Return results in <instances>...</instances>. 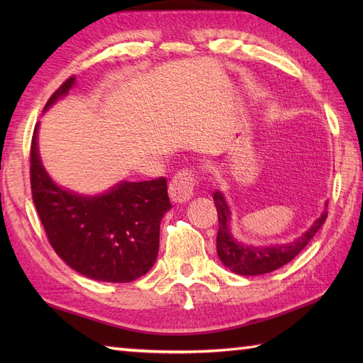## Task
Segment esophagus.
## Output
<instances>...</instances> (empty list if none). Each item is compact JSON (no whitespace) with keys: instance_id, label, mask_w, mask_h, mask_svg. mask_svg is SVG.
<instances>
[{"instance_id":"esophagus-1","label":"esophagus","mask_w":363,"mask_h":363,"mask_svg":"<svg viewBox=\"0 0 363 363\" xmlns=\"http://www.w3.org/2000/svg\"><path fill=\"white\" fill-rule=\"evenodd\" d=\"M196 184L195 173L191 169H181L177 172L173 179L169 181L168 194L173 203H186L194 196V189Z\"/></svg>"}]
</instances>
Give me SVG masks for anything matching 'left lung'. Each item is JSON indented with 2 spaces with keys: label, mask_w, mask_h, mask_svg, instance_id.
<instances>
[{
  "label": "left lung",
  "mask_w": 363,
  "mask_h": 363,
  "mask_svg": "<svg viewBox=\"0 0 363 363\" xmlns=\"http://www.w3.org/2000/svg\"><path fill=\"white\" fill-rule=\"evenodd\" d=\"M213 201L218 212V234H217V252L220 260L230 272L242 276H256L272 273L274 269L289 264L303 251L313 235L318 233L323 223L328 218V211L321 213V217L313 223L311 229H307L303 235H299L293 242L273 246H248L242 245L229 230L230 212L226 199L221 191H215ZM328 206V204H326Z\"/></svg>",
  "instance_id": "left-lung-1"
}]
</instances>
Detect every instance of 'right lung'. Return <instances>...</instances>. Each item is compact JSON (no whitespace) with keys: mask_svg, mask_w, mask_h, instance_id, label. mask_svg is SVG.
Segmentation results:
<instances>
[{"mask_svg":"<svg viewBox=\"0 0 363 363\" xmlns=\"http://www.w3.org/2000/svg\"><path fill=\"white\" fill-rule=\"evenodd\" d=\"M68 78L45 109L68 94ZM30 191L46 237L57 256L74 272L104 282H130L146 274L159 252L160 221L169 204L167 179L120 182L96 196L59 187L45 172L37 148V126L30 142Z\"/></svg>","mask_w":363,"mask_h":363,"instance_id":"add662e5","label":"right lung"}]
</instances>
